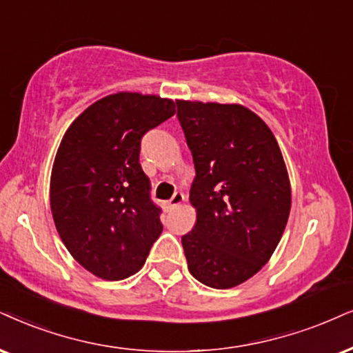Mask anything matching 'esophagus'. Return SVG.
Here are the masks:
<instances>
[{
  "label": "esophagus",
  "instance_id": "obj_1",
  "mask_svg": "<svg viewBox=\"0 0 353 353\" xmlns=\"http://www.w3.org/2000/svg\"><path fill=\"white\" fill-rule=\"evenodd\" d=\"M185 200V197H184V194H182V192H176V194L172 195V199L169 200L168 202V205H169V208H174V207H179V205L184 202Z\"/></svg>",
  "mask_w": 353,
  "mask_h": 353
}]
</instances>
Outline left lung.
Listing matches in <instances>:
<instances>
[{
	"label": "left lung",
	"mask_w": 353,
	"mask_h": 353,
	"mask_svg": "<svg viewBox=\"0 0 353 353\" xmlns=\"http://www.w3.org/2000/svg\"><path fill=\"white\" fill-rule=\"evenodd\" d=\"M176 104L195 166L189 200L197 221L182 236L189 272L207 287H238L269 262L287 226L292 187L282 151L248 107Z\"/></svg>",
	"instance_id": "1"
}]
</instances>
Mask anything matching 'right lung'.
I'll return each mask as SVG.
<instances>
[{
	"instance_id": "right-lung-1",
	"label": "right lung",
	"mask_w": 353,
	"mask_h": 353,
	"mask_svg": "<svg viewBox=\"0 0 353 353\" xmlns=\"http://www.w3.org/2000/svg\"><path fill=\"white\" fill-rule=\"evenodd\" d=\"M174 114L172 99L115 92L89 105L61 138L50 176L53 221L74 261L99 279L137 274L161 234L140 141Z\"/></svg>"
}]
</instances>
